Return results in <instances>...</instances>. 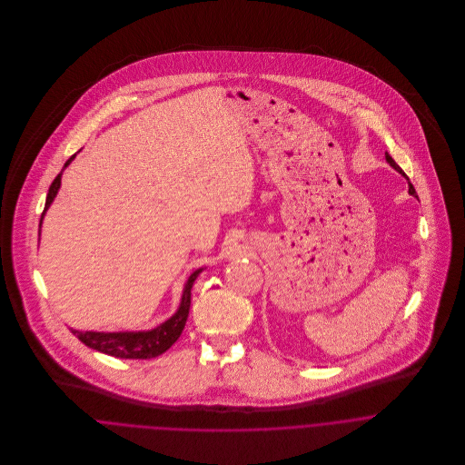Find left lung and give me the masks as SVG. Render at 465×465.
I'll use <instances>...</instances> for the list:
<instances>
[{
	"label": "left lung",
	"mask_w": 465,
	"mask_h": 465,
	"mask_svg": "<svg viewBox=\"0 0 465 465\" xmlns=\"http://www.w3.org/2000/svg\"><path fill=\"white\" fill-rule=\"evenodd\" d=\"M385 157H387V163H389V164H391V166H392V168H394V170H396V172H399V173H401V175H402V177H404V179H406V181H408V193H410V195H411V197H415V199H419V197H417V193H415V188H413V186H411V183H410V179H408V177H406V175H404V172H402V170H401V168H399L398 163H396V161H394V159H392V157H391V155H389V152H387V153H385Z\"/></svg>",
	"instance_id": "8db88e82"
}]
</instances>
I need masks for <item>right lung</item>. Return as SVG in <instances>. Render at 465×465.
Returning <instances> with one entry per match:
<instances>
[{
  "label": "right lung",
  "instance_id": "right-lung-1",
  "mask_svg": "<svg viewBox=\"0 0 465 465\" xmlns=\"http://www.w3.org/2000/svg\"><path fill=\"white\" fill-rule=\"evenodd\" d=\"M76 155V153H74ZM74 155H71L64 164V168L69 166V163L74 159ZM63 168V172H64ZM63 172L55 177V181L52 183L50 190H48V197L45 203V211L41 216V223H39V236H41V225H43V218L48 211V207L52 205V202L57 197L59 190H61V177ZM203 268H197L184 282V290H183V297H181V304L177 308V312L164 321L163 324H159L153 330H144V331H76L71 330V332L87 347L100 351L104 354L109 356H116V358H124V360H148V358H155L159 354H163L164 351H168L181 336V332L186 326L188 321V313H190V304H192V288L195 279L199 277L200 272Z\"/></svg>",
  "mask_w": 465,
  "mask_h": 465
}]
</instances>
